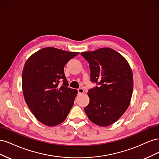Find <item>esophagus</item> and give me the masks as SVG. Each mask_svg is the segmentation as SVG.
<instances>
[{
    "label": "esophagus",
    "instance_id": "obj_1",
    "mask_svg": "<svg viewBox=\"0 0 159 159\" xmlns=\"http://www.w3.org/2000/svg\"><path fill=\"white\" fill-rule=\"evenodd\" d=\"M78 94H80V95L84 93V90L82 88H79L78 89Z\"/></svg>",
    "mask_w": 159,
    "mask_h": 159
}]
</instances>
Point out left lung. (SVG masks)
<instances>
[{
	"instance_id": "left-lung-1",
	"label": "left lung",
	"mask_w": 159,
	"mask_h": 159,
	"mask_svg": "<svg viewBox=\"0 0 159 159\" xmlns=\"http://www.w3.org/2000/svg\"><path fill=\"white\" fill-rule=\"evenodd\" d=\"M81 55L89 64L91 81L98 84L88 91L89 103L85 112L98 125H111L125 112L131 102V67L123 56L109 48L81 52Z\"/></svg>"
}]
</instances>
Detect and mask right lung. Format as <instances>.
Returning <instances> with one entry per match:
<instances>
[{
    "label": "right lung",
    "mask_w": 159,
    "mask_h": 159,
    "mask_svg": "<svg viewBox=\"0 0 159 159\" xmlns=\"http://www.w3.org/2000/svg\"><path fill=\"white\" fill-rule=\"evenodd\" d=\"M79 52L47 47L33 54L22 71L24 97L32 114L47 126L63 122L73 106L78 93L68 88L65 65ZM60 81L63 82L61 86Z\"/></svg>",
    "instance_id": "1"
}]
</instances>
